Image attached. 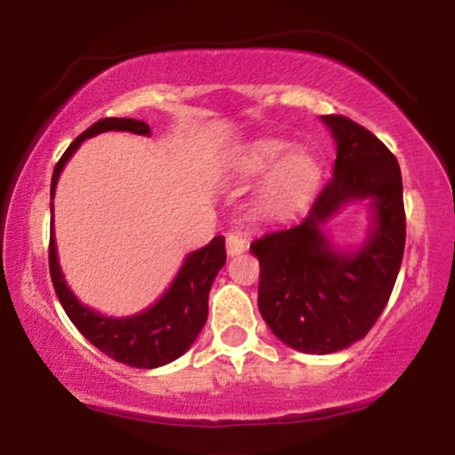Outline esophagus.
Returning <instances> with one entry per match:
<instances>
[{"instance_id": "1", "label": "esophagus", "mask_w": 455, "mask_h": 455, "mask_svg": "<svg viewBox=\"0 0 455 455\" xmlns=\"http://www.w3.org/2000/svg\"><path fill=\"white\" fill-rule=\"evenodd\" d=\"M243 250H248V237L242 231H231L227 235V252L235 257V254H242Z\"/></svg>"}]
</instances>
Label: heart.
<instances>
[{
	"label": "heart",
	"instance_id": "heart-1",
	"mask_svg": "<svg viewBox=\"0 0 455 455\" xmlns=\"http://www.w3.org/2000/svg\"><path fill=\"white\" fill-rule=\"evenodd\" d=\"M286 149H289V145L282 143V140H260V143H254L248 149V154L243 156V169L250 171V173L269 169L271 164H275L281 156L286 153ZM316 180L318 162L315 156L304 149L291 151L274 169V175H271L267 186V195L271 201L278 203L286 201V198L301 196L316 184Z\"/></svg>",
	"mask_w": 455,
	"mask_h": 455
}]
</instances>
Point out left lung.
<instances>
[{
    "mask_svg": "<svg viewBox=\"0 0 455 455\" xmlns=\"http://www.w3.org/2000/svg\"><path fill=\"white\" fill-rule=\"evenodd\" d=\"M336 139L333 175L299 224L252 242L259 310L275 338L301 353L327 355L362 340L387 306L402 265L406 216L402 175L385 143L344 115H323ZM370 197L373 231L355 253L326 242L320 227L344 202Z\"/></svg>",
    "mask_w": 455,
    "mask_h": 455,
    "instance_id": "left-lung-1",
    "label": "left lung"
}]
</instances>
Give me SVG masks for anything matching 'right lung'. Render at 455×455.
<instances>
[{
	"label": "right lung",
	"mask_w": 455,
	"mask_h": 455,
	"mask_svg": "<svg viewBox=\"0 0 455 455\" xmlns=\"http://www.w3.org/2000/svg\"><path fill=\"white\" fill-rule=\"evenodd\" d=\"M108 130H122V132H134L149 137L151 130L145 122L128 117H107L90 126L81 137L70 143L60 162L55 164L53 180H51V198L55 196V186L60 173L64 171L66 162L78 149L85 139L96 137ZM53 213V203H51ZM227 263V250H224V237H213L205 248L190 252L181 265L180 274L171 282L169 291L149 306L148 310L134 316L111 318L102 316L100 312L83 306L81 301L68 289L64 275H61L60 263H57L55 239L51 235L49 243V269L53 280L55 293L60 304L64 306L66 315L75 323V327L90 340L93 347L100 348L104 355L119 363H128L132 368H160V365L175 362L181 357L192 342L196 340L198 331L207 321V301H210V289L213 278L222 265Z\"/></svg>",
	"instance_id": "add662e5"
}]
</instances>
